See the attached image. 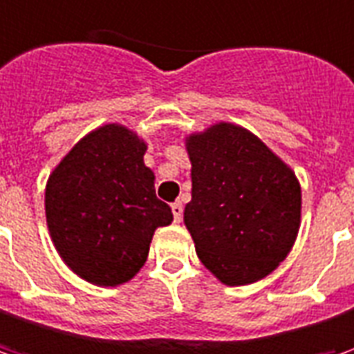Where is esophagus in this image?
Segmentation results:
<instances>
[{
    "instance_id": "1",
    "label": "esophagus",
    "mask_w": 354,
    "mask_h": 354,
    "mask_svg": "<svg viewBox=\"0 0 354 354\" xmlns=\"http://www.w3.org/2000/svg\"><path fill=\"white\" fill-rule=\"evenodd\" d=\"M172 214H174V222H182V214H184L182 202H174L172 204Z\"/></svg>"
}]
</instances>
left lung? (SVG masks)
I'll return each mask as SVG.
<instances>
[{"label":"left lung","mask_w":354,"mask_h":354,"mask_svg":"<svg viewBox=\"0 0 354 354\" xmlns=\"http://www.w3.org/2000/svg\"><path fill=\"white\" fill-rule=\"evenodd\" d=\"M192 200L184 223L196 254L222 283L263 279L291 252L301 223L293 170L255 134L218 122L190 134Z\"/></svg>","instance_id":"obj_1"}]
</instances>
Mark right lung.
Wrapping results in <instances>:
<instances>
[{"label": "right lung", "instance_id": "right-lung-1", "mask_svg": "<svg viewBox=\"0 0 354 354\" xmlns=\"http://www.w3.org/2000/svg\"><path fill=\"white\" fill-rule=\"evenodd\" d=\"M145 152V140L127 127L104 124L71 148L47 180L51 239L88 283H127L145 266L154 230L174 220L156 198Z\"/></svg>", "mask_w": 354, "mask_h": 354}]
</instances>
